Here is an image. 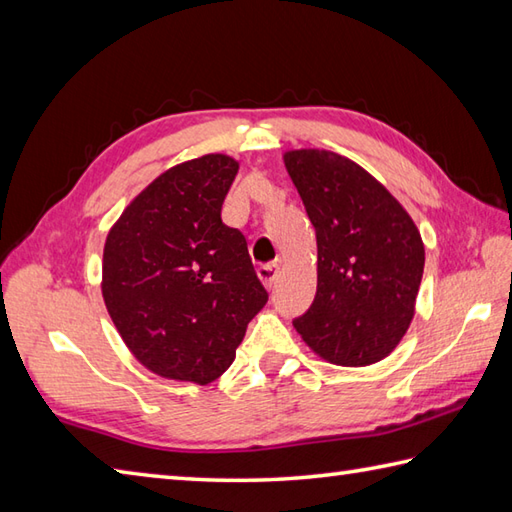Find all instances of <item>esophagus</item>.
I'll return each instance as SVG.
<instances>
[{
    "instance_id": "34e87169",
    "label": "esophagus",
    "mask_w": 512,
    "mask_h": 512,
    "mask_svg": "<svg viewBox=\"0 0 512 512\" xmlns=\"http://www.w3.org/2000/svg\"><path fill=\"white\" fill-rule=\"evenodd\" d=\"M277 273H279V266L273 262V264H262L257 268V277L262 279V284L266 286V288H270L273 286V281L277 279Z\"/></svg>"
}]
</instances>
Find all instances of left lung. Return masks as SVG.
Here are the masks:
<instances>
[{
	"instance_id": "obj_1",
	"label": "left lung",
	"mask_w": 512,
	"mask_h": 512,
	"mask_svg": "<svg viewBox=\"0 0 512 512\" xmlns=\"http://www.w3.org/2000/svg\"><path fill=\"white\" fill-rule=\"evenodd\" d=\"M284 165L317 231V295L292 325L328 363L365 367L383 361L416 314L424 270L418 226L350 158L292 149Z\"/></svg>"
}]
</instances>
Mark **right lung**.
<instances>
[{
  "mask_svg": "<svg viewBox=\"0 0 512 512\" xmlns=\"http://www.w3.org/2000/svg\"><path fill=\"white\" fill-rule=\"evenodd\" d=\"M237 169L226 154L180 162L140 191L107 233V312L129 352L162 378H220L268 301L244 235L222 222Z\"/></svg>",
  "mask_w": 512,
  "mask_h": 512,
  "instance_id": "add662e5",
  "label": "right lung"
}]
</instances>
